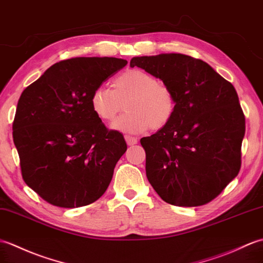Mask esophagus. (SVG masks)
Listing matches in <instances>:
<instances>
[{
	"instance_id": "1",
	"label": "esophagus",
	"mask_w": 263,
	"mask_h": 263,
	"mask_svg": "<svg viewBox=\"0 0 263 263\" xmlns=\"http://www.w3.org/2000/svg\"><path fill=\"white\" fill-rule=\"evenodd\" d=\"M125 141L127 143V145H134L138 143V139L134 138V137H131V136H125Z\"/></svg>"
}]
</instances>
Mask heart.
<instances>
[{
    "mask_svg": "<svg viewBox=\"0 0 263 263\" xmlns=\"http://www.w3.org/2000/svg\"><path fill=\"white\" fill-rule=\"evenodd\" d=\"M127 112L112 127L124 133L159 130L173 119L176 96L168 84L140 68H130L113 79L112 88L96 87L90 95V107L99 119L113 122L123 108Z\"/></svg>",
    "mask_w": 263,
    "mask_h": 263,
    "instance_id": "1",
    "label": "heart"
}]
</instances>
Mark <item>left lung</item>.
<instances>
[{
	"label": "left lung",
	"instance_id": "left-lung-1",
	"mask_svg": "<svg viewBox=\"0 0 263 263\" xmlns=\"http://www.w3.org/2000/svg\"><path fill=\"white\" fill-rule=\"evenodd\" d=\"M176 96V111L161 130L140 140L145 173L168 204L210 203L237 176L246 118L233 85L203 62L181 53L134 57Z\"/></svg>",
	"mask_w": 263,
	"mask_h": 263
}]
</instances>
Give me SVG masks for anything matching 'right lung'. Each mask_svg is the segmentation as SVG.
<instances>
[{
  "mask_svg": "<svg viewBox=\"0 0 263 263\" xmlns=\"http://www.w3.org/2000/svg\"><path fill=\"white\" fill-rule=\"evenodd\" d=\"M126 64L113 57L62 60L22 91L12 125L22 178L49 204L86 206L107 189L127 146L123 134L96 117L90 95Z\"/></svg>",
  "mask_w": 263,
  "mask_h": 263,
  "instance_id": "add662e5",
  "label": "right lung"
}]
</instances>
